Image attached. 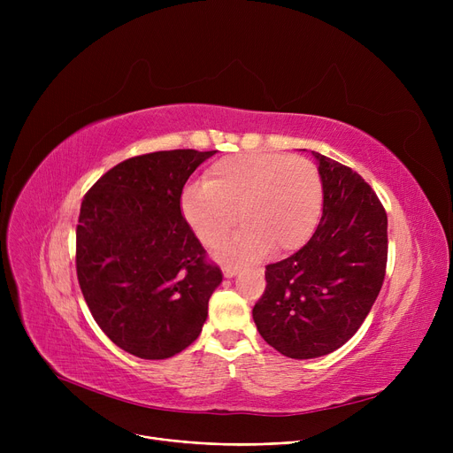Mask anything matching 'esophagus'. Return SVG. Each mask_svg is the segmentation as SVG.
Masks as SVG:
<instances>
[{
  "label": "esophagus",
  "instance_id": "34e87169",
  "mask_svg": "<svg viewBox=\"0 0 453 453\" xmlns=\"http://www.w3.org/2000/svg\"><path fill=\"white\" fill-rule=\"evenodd\" d=\"M222 272H224V275H226L227 279H231V277H234L236 273H239V268L233 266V265H226V266L222 268Z\"/></svg>",
  "mask_w": 453,
  "mask_h": 453
}]
</instances>
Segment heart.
Returning a JSON list of instances; mask_svg holds the SVG:
<instances>
[{
  "label": "heart",
  "instance_id": "obj_1",
  "mask_svg": "<svg viewBox=\"0 0 453 453\" xmlns=\"http://www.w3.org/2000/svg\"><path fill=\"white\" fill-rule=\"evenodd\" d=\"M323 185L312 161L277 152H242L214 161L205 181L185 187L180 209L198 239L229 260H255L272 248H301L321 217Z\"/></svg>",
  "mask_w": 453,
  "mask_h": 453
}]
</instances>
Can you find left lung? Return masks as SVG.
<instances>
[{
  "label": "left lung",
  "mask_w": 453,
  "mask_h": 453,
  "mask_svg": "<svg viewBox=\"0 0 453 453\" xmlns=\"http://www.w3.org/2000/svg\"><path fill=\"white\" fill-rule=\"evenodd\" d=\"M323 217L299 251L266 266L253 306L260 336L280 354L311 360L345 345L371 312L388 265V214L349 166L312 152Z\"/></svg>",
  "instance_id": "8db88e82"
}]
</instances>
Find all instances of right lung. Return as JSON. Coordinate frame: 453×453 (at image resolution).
Here are the masks:
<instances>
[{
    "label": "right lung",
    "mask_w": 453,
    "mask_h": 453,
    "mask_svg": "<svg viewBox=\"0 0 453 453\" xmlns=\"http://www.w3.org/2000/svg\"><path fill=\"white\" fill-rule=\"evenodd\" d=\"M217 150H161L115 165L81 205L77 277L104 334L142 360L193 343L222 282L181 217L188 176Z\"/></svg>",
    "instance_id": "right-lung-1"
}]
</instances>
